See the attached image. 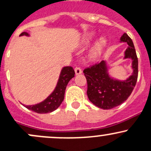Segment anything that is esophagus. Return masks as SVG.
Masks as SVG:
<instances>
[{"label": "esophagus", "mask_w": 151, "mask_h": 151, "mask_svg": "<svg viewBox=\"0 0 151 151\" xmlns=\"http://www.w3.org/2000/svg\"><path fill=\"white\" fill-rule=\"evenodd\" d=\"M74 72H75L76 75H78V74H82V72L80 68H79V67H76L75 69H74Z\"/></svg>", "instance_id": "esophagus-1"}]
</instances>
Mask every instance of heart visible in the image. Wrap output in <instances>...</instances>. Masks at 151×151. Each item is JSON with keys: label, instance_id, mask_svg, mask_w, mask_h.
Wrapping results in <instances>:
<instances>
[{"label": "heart", "instance_id": "obj_1", "mask_svg": "<svg viewBox=\"0 0 151 151\" xmlns=\"http://www.w3.org/2000/svg\"><path fill=\"white\" fill-rule=\"evenodd\" d=\"M96 37L94 32L90 31L84 34L81 41V47L84 48L90 45ZM107 45V39L104 36H100V38L94 41L92 49L89 51L88 57L91 62H96L100 60L102 57L106 46Z\"/></svg>", "mask_w": 151, "mask_h": 151}]
</instances>
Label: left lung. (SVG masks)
<instances>
[{"instance_id":"8db88e82","label":"left lung","mask_w":151,"mask_h":151,"mask_svg":"<svg viewBox=\"0 0 151 151\" xmlns=\"http://www.w3.org/2000/svg\"><path fill=\"white\" fill-rule=\"evenodd\" d=\"M120 43H127V48L124 52L123 59L132 60V72L126 79L114 78L109 72L106 61L84 70L87 81V96L89 101L103 110H110L121 105L128 98L135 87L138 74V61L132 39L124 34L120 39Z\"/></svg>"}]
</instances>
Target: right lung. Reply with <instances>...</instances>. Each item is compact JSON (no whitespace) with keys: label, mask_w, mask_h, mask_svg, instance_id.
I'll list each match as a JSON object with an SVG mask.
<instances>
[{"label":"right lung","mask_w":151,"mask_h":151,"mask_svg":"<svg viewBox=\"0 0 151 151\" xmlns=\"http://www.w3.org/2000/svg\"><path fill=\"white\" fill-rule=\"evenodd\" d=\"M30 36L27 32L21 33L20 36ZM74 71L72 67H64L60 72L57 85L54 91L42 102L35 105H26L22 104L25 107L37 113H49L56 110L60 106L64 98V93L69 81L74 77Z\"/></svg>","instance_id":"1"}]
</instances>
